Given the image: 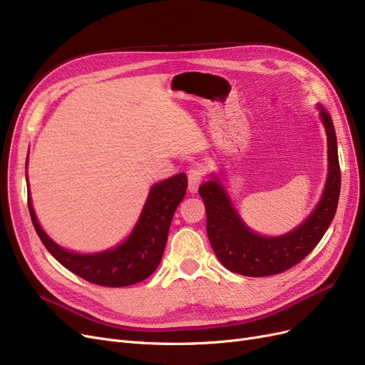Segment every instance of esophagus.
Masks as SVG:
<instances>
[{
	"mask_svg": "<svg viewBox=\"0 0 365 365\" xmlns=\"http://www.w3.org/2000/svg\"><path fill=\"white\" fill-rule=\"evenodd\" d=\"M203 180V173L202 170L198 168H192L187 171V190H190V192H197L198 191V186L200 183H202Z\"/></svg>",
	"mask_w": 365,
	"mask_h": 365,
	"instance_id": "esophagus-1",
	"label": "esophagus"
}]
</instances>
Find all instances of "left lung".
<instances>
[{"mask_svg": "<svg viewBox=\"0 0 365 365\" xmlns=\"http://www.w3.org/2000/svg\"><path fill=\"white\" fill-rule=\"evenodd\" d=\"M317 109L327 136V178L320 202L297 227L279 237H265L245 225L220 174L210 173V179L198 187L210 245L230 272L250 277L285 272L308 256L331 226L341 187L336 135L331 113L322 104Z\"/></svg>", "mask_w": 365, "mask_h": 365, "instance_id": "8db88e82", "label": "left lung"}]
</instances>
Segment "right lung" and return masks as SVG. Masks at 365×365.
<instances>
[{
  "instance_id": "obj_1",
  "label": "right lung",
  "mask_w": 365,
  "mask_h": 365,
  "mask_svg": "<svg viewBox=\"0 0 365 365\" xmlns=\"http://www.w3.org/2000/svg\"><path fill=\"white\" fill-rule=\"evenodd\" d=\"M27 165L29 158L26 170ZM26 180L30 217L46 250L69 272L103 287L133 285L153 274L165 250L173 215L183 200L187 187L185 173L155 183L150 187L135 227L123 242L103 252L78 253L58 245L42 229L33 209L27 171Z\"/></svg>"
}]
</instances>
